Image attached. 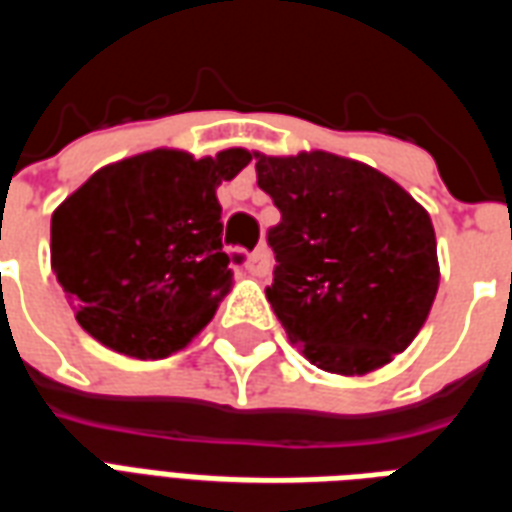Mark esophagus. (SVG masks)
<instances>
[{
	"mask_svg": "<svg viewBox=\"0 0 512 512\" xmlns=\"http://www.w3.org/2000/svg\"><path fill=\"white\" fill-rule=\"evenodd\" d=\"M246 271L257 279L268 277V271H271V255H268L266 246H257L255 252L249 255V260H246Z\"/></svg>",
	"mask_w": 512,
	"mask_h": 512,
	"instance_id": "34e87169",
	"label": "esophagus"
}]
</instances>
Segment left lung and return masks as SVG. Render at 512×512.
I'll use <instances>...</instances> for the list:
<instances>
[{
    "mask_svg": "<svg viewBox=\"0 0 512 512\" xmlns=\"http://www.w3.org/2000/svg\"><path fill=\"white\" fill-rule=\"evenodd\" d=\"M257 186L282 213L266 290L290 343L337 376H365L414 343L439 290L428 211L354 158L255 153Z\"/></svg>",
    "mask_w": 512,
    "mask_h": 512,
    "instance_id": "8db88e82",
    "label": "left lung"
}]
</instances>
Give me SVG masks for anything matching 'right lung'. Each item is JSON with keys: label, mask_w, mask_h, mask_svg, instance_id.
<instances>
[{"label": "right lung", "mask_w": 512, "mask_h": 512, "mask_svg": "<svg viewBox=\"0 0 512 512\" xmlns=\"http://www.w3.org/2000/svg\"><path fill=\"white\" fill-rule=\"evenodd\" d=\"M244 147L194 158L156 147L84 180L51 213V271L84 332L117 354L164 359L208 326L233 288L216 189Z\"/></svg>", "instance_id": "right-lung-1"}]
</instances>
